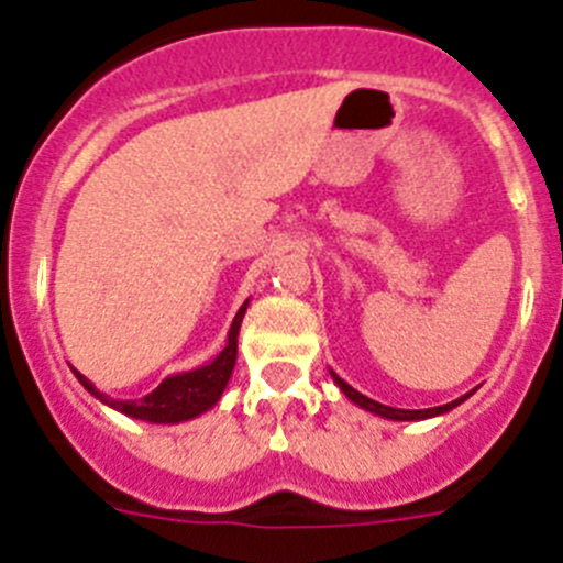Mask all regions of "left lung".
Segmentation results:
<instances>
[{"instance_id": "8db88e82", "label": "left lung", "mask_w": 563, "mask_h": 563, "mask_svg": "<svg viewBox=\"0 0 563 563\" xmlns=\"http://www.w3.org/2000/svg\"><path fill=\"white\" fill-rule=\"evenodd\" d=\"M330 375H333L335 386H339L341 391L346 394V400H353L355 406H361V408H364V411L375 413V417H383V419H394V422H417V419H433V417H441V413H448V411H453L455 406H461V402H464L466 397H470V394H472V391H470V394H464V397H459V400L448 402V406H435V408H419V411H408V408H391V406H383V402H375V400H369V397H366V394L355 391V388L350 386V383H344V380H341V377L335 375V372H330Z\"/></svg>"}]
</instances>
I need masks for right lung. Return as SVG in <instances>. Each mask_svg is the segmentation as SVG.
<instances>
[{"mask_svg": "<svg viewBox=\"0 0 563 563\" xmlns=\"http://www.w3.org/2000/svg\"><path fill=\"white\" fill-rule=\"evenodd\" d=\"M246 306H250V299H246L244 306L239 308L235 313L233 324H230L228 333V344H224L222 353L217 355L208 364L197 366L191 372H177V375H169L166 380H161V386L155 391H150L141 400H113L108 394L99 391L86 375H80L77 369L75 377L86 386V391H91L99 402L110 406L113 411L124 413V417L133 419H144V422L152 424H180L188 422V419L199 417V413L210 411V408L217 406L219 397L228 388L230 375H233L235 366V355H239V330H241V319H244Z\"/></svg>", "mask_w": 563, "mask_h": 563, "instance_id": "right-lung-1", "label": "right lung"}]
</instances>
